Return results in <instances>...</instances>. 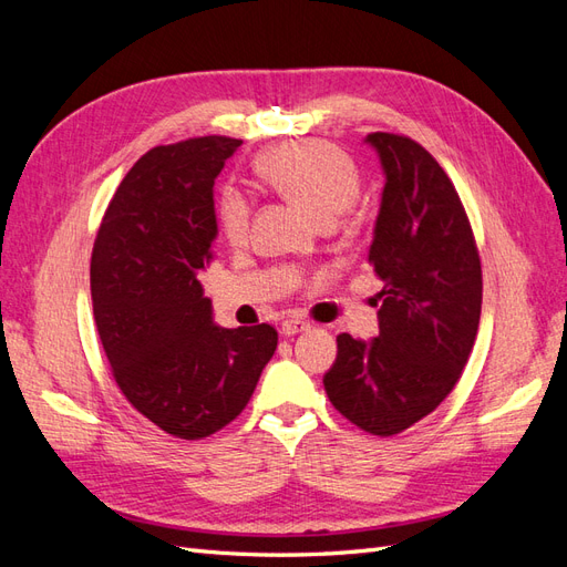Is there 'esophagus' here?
Returning a JSON list of instances; mask_svg holds the SVG:
<instances>
[{"label":"esophagus","instance_id":"esophagus-1","mask_svg":"<svg viewBox=\"0 0 567 567\" xmlns=\"http://www.w3.org/2000/svg\"><path fill=\"white\" fill-rule=\"evenodd\" d=\"M302 331H310V323L302 321V319H286L281 323L284 336H296V333H302Z\"/></svg>","mask_w":567,"mask_h":567}]
</instances>
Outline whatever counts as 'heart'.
Segmentation results:
<instances>
[{
    "mask_svg": "<svg viewBox=\"0 0 567 567\" xmlns=\"http://www.w3.org/2000/svg\"><path fill=\"white\" fill-rule=\"evenodd\" d=\"M257 173L281 196L298 203L323 225L346 213L359 196V169L346 151L326 142L281 144L257 161ZM250 198L227 188L219 203V227L231 246L246 244Z\"/></svg>",
    "mask_w": 567,
    "mask_h": 567,
    "instance_id": "heart-1",
    "label": "heart"
}]
</instances>
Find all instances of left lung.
I'll return each mask as SVG.
<instances>
[{
  "label": "left lung",
  "mask_w": 567,
  "mask_h": 567,
  "mask_svg": "<svg viewBox=\"0 0 567 567\" xmlns=\"http://www.w3.org/2000/svg\"><path fill=\"white\" fill-rule=\"evenodd\" d=\"M385 175L369 262L383 281L379 336H338L323 388L342 416L373 435H398L456 385L473 350L483 271L466 210L450 177L409 136L364 140Z\"/></svg>",
  "instance_id": "left-lung-1"
}]
</instances>
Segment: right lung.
Instances as JSON below:
<instances>
[{
  "mask_svg": "<svg viewBox=\"0 0 567 567\" xmlns=\"http://www.w3.org/2000/svg\"><path fill=\"white\" fill-rule=\"evenodd\" d=\"M241 144L198 136L151 148L120 182L94 241V321L113 379L182 440L241 414L279 342L269 323H215L198 281L217 238L213 186Z\"/></svg>",
  "mask_w": 567,
  "mask_h": 567,
  "instance_id": "right-lung-1",
  "label": "right lung"
}]
</instances>
